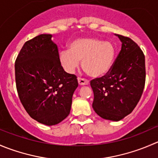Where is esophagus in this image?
I'll list each match as a JSON object with an SVG mask.
<instances>
[{
	"label": "esophagus",
	"instance_id": "34e87169",
	"mask_svg": "<svg viewBox=\"0 0 158 158\" xmlns=\"http://www.w3.org/2000/svg\"><path fill=\"white\" fill-rule=\"evenodd\" d=\"M78 82H79V84L80 85H85L89 84V81L87 80V79H82V78H78Z\"/></svg>",
	"mask_w": 158,
	"mask_h": 158
}]
</instances>
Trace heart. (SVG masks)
Segmentation results:
<instances>
[{"instance_id": "1", "label": "heart", "mask_w": 158, "mask_h": 158, "mask_svg": "<svg viewBox=\"0 0 158 158\" xmlns=\"http://www.w3.org/2000/svg\"><path fill=\"white\" fill-rule=\"evenodd\" d=\"M116 48L110 42L97 38H79L71 42L69 49L60 51V64L68 73H74L80 65L93 77H102L110 73L114 64Z\"/></svg>"}]
</instances>
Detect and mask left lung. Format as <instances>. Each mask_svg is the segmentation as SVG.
Wrapping results in <instances>:
<instances>
[{
	"instance_id": "8db88e82",
	"label": "left lung",
	"mask_w": 158,
	"mask_h": 158,
	"mask_svg": "<svg viewBox=\"0 0 158 158\" xmlns=\"http://www.w3.org/2000/svg\"><path fill=\"white\" fill-rule=\"evenodd\" d=\"M121 50L113 68L105 76L90 82L94 93L93 108L105 120L119 121L135 108L143 93L146 70L145 57L131 38L116 35Z\"/></svg>"
}]
</instances>
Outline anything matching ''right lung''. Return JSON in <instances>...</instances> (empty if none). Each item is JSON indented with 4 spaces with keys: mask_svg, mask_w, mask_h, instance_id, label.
<instances>
[{
    "mask_svg": "<svg viewBox=\"0 0 158 158\" xmlns=\"http://www.w3.org/2000/svg\"><path fill=\"white\" fill-rule=\"evenodd\" d=\"M52 35L42 34L23 45L15 61L18 96L29 116L48 126L69 116L77 77L64 71Z\"/></svg>",
    "mask_w": 158,
    "mask_h": 158,
    "instance_id": "add662e5",
    "label": "right lung"
}]
</instances>
